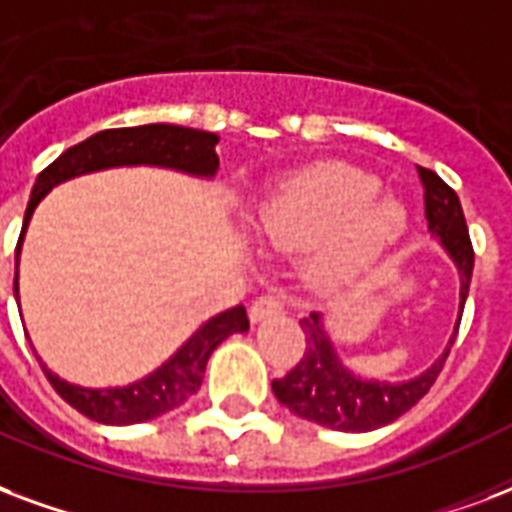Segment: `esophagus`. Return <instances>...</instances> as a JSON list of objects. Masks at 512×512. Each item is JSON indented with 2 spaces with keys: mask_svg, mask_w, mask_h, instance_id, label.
<instances>
[{
  "mask_svg": "<svg viewBox=\"0 0 512 512\" xmlns=\"http://www.w3.org/2000/svg\"><path fill=\"white\" fill-rule=\"evenodd\" d=\"M276 314H282V304L276 298H271V295H263V298H257L255 304L249 306V320L252 323H260V320L276 317Z\"/></svg>",
  "mask_w": 512,
  "mask_h": 512,
  "instance_id": "34e87169",
  "label": "esophagus"
}]
</instances>
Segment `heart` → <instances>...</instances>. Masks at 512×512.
Listing matches in <instances>:
<instances>
[{
	"label": "heart",
	"mask_w": 512,
	"mask_h": 512,
	"mask_svg": "<svg viewBox=\"0 0 512 512\" xmlns=\"http://www.w3.org/2000/svg\"><path fill=\"white\" fill-rule=\"evenodd\" d=\"M380 189L374 173L347 162L298 170L257 206V236L279 249L314 246V282L342 287L377 263L410 225L404 203L382 198Z\"/></svg>",
	"instance_id": "1"
}]
</instances>
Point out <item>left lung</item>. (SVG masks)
Returning <instances> with one entry per match:
<instances>
[{
    "instance_id": "1",
    "label": "left lung",
    "mask_w": 512,
    "mask_h": 512,
    "mask_svg": "<svg viewBox=\"0 0 512 512\" xmlns=\"http://www.w3.org/2000/svg\"><path fill=\"white\" fill-rule=\"evenodd\" d=\"M418 173L426 187L429 233L439 244V249L450 257L458 274V314L448 344H445L442 355L434 358L429 369H423L410 380H372V377L352 372L342 361L331 333L325 328L323 314H309L301 320V328L306 333L304 358L293 372L285 374L282 380L271 382L276 399L298 418L312 420L325 429L352 431V434L382 429L401 418L407 410H412L429 393L445 366L450 347L456 342L464 304H467L475 252H472L467 222H464V211H461L456 192L439 179L434 170L418 168Z\"/></svg>"
}]
</instances>
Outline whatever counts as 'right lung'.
I'll list each match as a JSON object with an SVG mask.
<instances>
[{
    "mask_svg": "<svg viewBox=\"0 0 512 512\" xmlns=\"http://www.w3.org/2000/svg\"><path fill=\"white\" fill-rule=\"evenodd\" d=\"M217 143L219 135L214 132L192 130V127H179V124H143V127H124V130H102L59 154L37 176L29 203H26L24 227H21V238L15 246V301H18V260H21L26 227L32 222L34 208L40 206V200L51 189L64 181L86 176V173L138 168V165L168 168L184 173V176L211 181L219 170ZM246 331H249V320H246L244 306L214 314L154 372L130 382V385H116V388H83V385L62 380L59 374L51 372L40 361V355H37V361L56 393L67 404H73L81 415L105 423V426H132V423L160 418L165 412L181 407L189 396H195L200 391L211 352L217 350L227 336Z\"/></svg>",
    "mask_w": 512,
    "mask_h": 512,
    "instance_id": "add662e5",
    "label": "right lung"
}]
</instances>
